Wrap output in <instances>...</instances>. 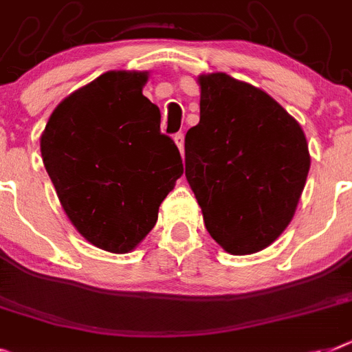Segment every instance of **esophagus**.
<instances>
[{
	"mask_svg": "<svg viewBox=\"0 0 352 352\" xmlns=\"http://www.w3.org/2000/svg\"><path fill=\"white\" fill-rule=\"evenodd\" d=\"M174 144L178 145L179 153H182L183 156V153H185V138H183V133H176V135H174Z\"/></svg>",
	"mask_w": 352,
	"mask_h": 352,
	"instance_id": "esophagus-1",
	"label": "esophagus"
}]
</instances>
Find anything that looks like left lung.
Masks as SVG:
<instances>
[{
    "label": "left lung",
    "mask_w": 352,
    "mask_h": 352,
    "mask_svg": "<svg viewBox=\"0 0 352 352\" xmlns=\"http://www.w3.org/2000/svg\"><path fill=\"white\" fill-rule=\"evenodd\" d=\"M199 124L185 135V176L217 245L261 252L286 230L311 156L300 124L261 88L230 75L197 77Z\"/></svg>",
    "instance_id": "1"
}]
</instances>
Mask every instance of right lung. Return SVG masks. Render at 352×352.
<instances>
[{
  "label": "right lung",
  "instance_id": "obj_1",
  "mask_svg": "<svg viewBox=\"0 0 352 352\" xmlns=\"http://www.w3.org/2000/svg\"><path fill=\"white\" fill-rule=\"evenodd\" d=\"M149 72L113 69L63 98L41 135V156L63 210L84 239L129 254L153 230L183 174L144 97Z\"/></svg>",
  "mask_w": 352,
  "mask_h": 352
}]
</instances>
